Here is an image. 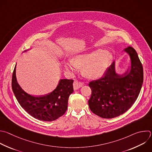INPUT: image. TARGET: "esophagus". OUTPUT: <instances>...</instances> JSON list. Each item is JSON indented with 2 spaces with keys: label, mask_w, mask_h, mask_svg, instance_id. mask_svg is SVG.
Here are the masks:
<instances>
[{
  "label": "esophagus",
  "mask_w": 152,
  "mask_h": 152,
  "mask_svg": "<svg viewBox=\"0 0 152 152\" xmlns=\"http://www.w3.org/2000/svg\"><path fill=\"white\" fill-rule=\"evenodd\" d=\"M84 83L83 82H79L77 80H75V82H73V88L75 90H77L79 89L80 87H82Z\"/></svg>",
  "instance_id": "1"
}]
</instances>
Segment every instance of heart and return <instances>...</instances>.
<instances>
[{
	"label": "heart",
	"instance_id": "obj_1",
	"mask_svg": "<svg viewBox=\"0 0 152 152\" xmlns=\"http://www.w3.org/2000/svg\"><path fill=\"white\" fill-rule=\"evenodd\" d=\"M113 59L112 53L106 50H96L90 53L80 54L75 56L73 60L64 61L63 66L69 73H76L78 67H83V75L92 79L103 75Z\"/></svg>",
	"mask_w": 152,
	"mask_h": 152
}]
</instances>
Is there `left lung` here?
Segmentation results:
<instances>
[{"instance_id":"8db88e82","label":"left lung","mask_w":152,"mask_h":152,"mask_svg":"<svg viewBox=\"0 0 152 152\" xmlns=\"http://www.w3.org/2000/svg\"><path fill=\"white\" fill-rule=\"evenodd\" d=\"M130 57L131 67L122 75L116 72L115 62L107 69L104 76L89 82L92 91L88 100L90 110L106 119L125 113L135 103L143 82V69L136 50L128 46L124 49Z\"/></svg>"}]
</instances>
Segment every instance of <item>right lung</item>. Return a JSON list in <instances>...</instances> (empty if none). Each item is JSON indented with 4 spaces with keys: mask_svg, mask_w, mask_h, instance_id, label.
Returning <instances> with one entry per match:
<instances>
[{
    "mask_svg": "<svg viewBox=\"0 0 152 152\" xmlns=\"http://www.w3.org/2000/svg\"><path fill=\"white\" fill-rule=\"evenodd\" d=\"M73 80L60 79L56 88L43 96L26 92L16 77V65L12 79V88L20 106L32 117L43 121H53L63 116L67 109L68 99L73 92Z\"/></svg>",
    "mask_w": 152,
    "mask_h": 152,
    "instance_id": "1",
    "label": "right lung"
}]
</instances>
